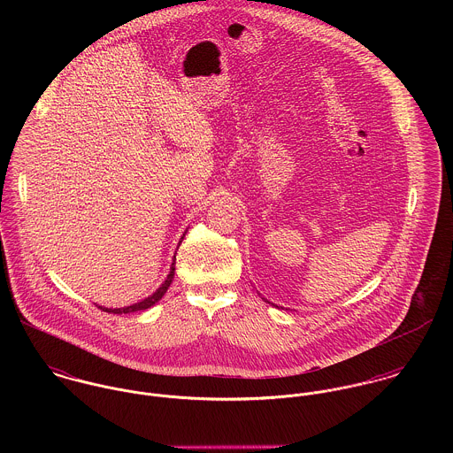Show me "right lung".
<instances>
[{
	"label": "right lung",
	"mask_w": 453,
	"mask_h": 453,
	"mask_svg": "<svg viewBox=\"0 0 453 453\" xmlns=\"http://www.w3.org/2000/svg\"><path fill=\"white\" fill-rule=\"evenodd\" d=\"M176 259V257H174ZM174 265L176 263H173V266H171V272H169V275H167V279H165V282L151 295V296H148L146 300H142V302H139V303H134V305H130V307H126V309H103V307H99V309H103V311H106V312H113V314H130V312H137V311H144V309H150L151 305H155L164 295H165V291L169 289V286H171V282H173V279H174Z\"/></svg>",
	"instance_id": "1"
}]
</instances>
